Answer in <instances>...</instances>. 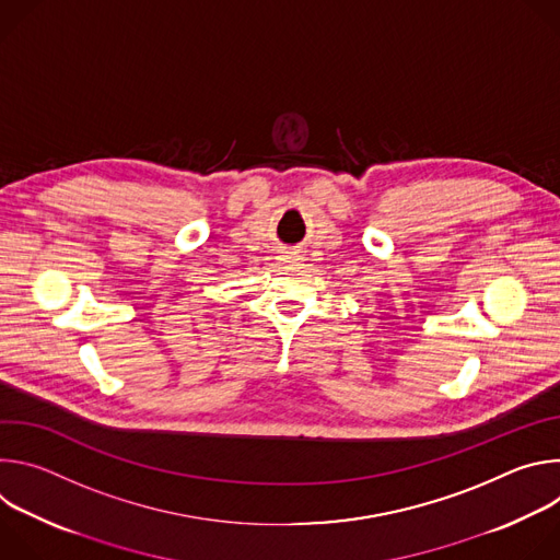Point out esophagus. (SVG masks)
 <instances>
[{
	"instance_id": "esophagus-1",
	"label": "esophagus",
	"mask_w": 560,
	"mask_h": 560,
	"mask_svg": "<svg viewBox=\"0 0 560 560\" xmlns=\"http://www.w3.org/2000/svg\"><path fill=\"white\" fill-rule=\"evenodd\" d=\"M303 259H305V257L294 250V253H283V255L279 257V264L285 266V268H296V266H303Z\"/></svg>"
}]
</instances>
